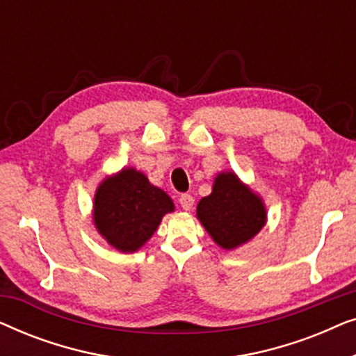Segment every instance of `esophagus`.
Here are the masks:
<instances>
[{"label":"esophagus","mask_w":356,"mask_h":356,"mask_svg":"<svg viewBox=\"0 0 356 356\" xmlns=\"http://www.w3.org/2000/svg\"><path fill=\"white\" fill-rule=\"evenodd\" d=\"M179 204H181V207L184 209V211H189V209L193 207L194 199L191 194H181V196H179Z\"/></svg>","instance_id":"1"}]
</instances>
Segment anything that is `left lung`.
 <instances>
[{"instance_id": "8db88e82", "label": "left lung", "mask_w": 356, "mask_h": 356, "mask_svg": "<svg viewBox=\"0 0 356 356\" xmlns=\"http://www.w3.org/2000/svg\"><path fill=\"white\" fill-rule=\"evenodd\" d=\"M196 212L202 227L223 250L245 245L261 232L267 218L262 199L233 172L217 175L212 193L199 201Z\"/></svg>"}]
</instances>
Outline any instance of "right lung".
Listing matches in <instances>:
<instances>
[{
    "label": "right lung",
    "mask_w": 356,
    "mask_h": 356,
    "mask_svg": "<svg viewBox=\"0 0 356 356\" xmlns=\"http://www.w3.org/2000/svg\"><path fill=\"white\" fill-rule=\"evenodd\" d=\"M175 204L136 168L105 178L94 197V223L106 243L121 252L138 251L154 235Z\"/></svg>",
    "instance_id": "add662e5"
}]
</instances>
